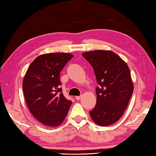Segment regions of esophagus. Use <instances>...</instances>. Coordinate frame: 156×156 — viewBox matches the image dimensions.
I'll return each mask as SVG.
<instances>
[{
    "instance_id": "34e87169",
    "label": "esophagus",
    "mask_w": 156,
    "mask_h": 156,
    "mask_svg": "<svg viewBox=\"0 0 156 156\" xmlns=\"http://www.w3.org/2000/svg\"><path fill=\"white\" fill-rule=\"evenodd\" d=\"M82 96L80 95V96H77V97H76L75 98H76L77 101H79V100H80V99L82 98Z\"/></svg>"
}]
</instances>
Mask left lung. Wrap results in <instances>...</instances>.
Wrapping results in <instances>:
<instances>
[{
    "mask_svg": "<svg viewBox=\"0 0 156 156\" xmlns=\"http://www.w3.org/2000/svg\"><path fill=\"white\" fill-rule=\"evenodd\" d=\"M82 56L93 68L98 84L96 88L97 104L90 112L91 119L100 126L111 125L121 118L133 94L130 70L111 51H88Z\"/></svg>",
    "mask_w": 156,
    "mask_h": 156,
    "instance_id": "8db88e82",
    "label": "left lung"
}]
</instances>
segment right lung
<instances>
[{"instance_id":"add662e5","label":"right lung","mask_w":156,"mask_h":156,"mask_svg":"<svg viewBox=\"0 0 156 156\" xmlns=\"http://www.w3.org/2000/svg\"><path fill=\"white\" fill-rule=\"evenodd\" d=\"M73 58L68 53L42 54L29 66L23 81L26 103L34 117L49 127L61 125L72 103L62 93L59 75Z\"/></svg>"}]
</instances>
